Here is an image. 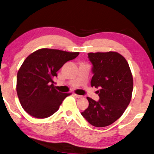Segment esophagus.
<instances>
[{
  "instance_id": "esophagus-1",
  "label": "esophagus",
  "mask_w": 154,
  "mask_h": 154,
  "mask_svg": "<svg viewBox=\"0 0 154 154\" xmlns=\"http://www.w3.org/2000/svg\"><path fill=\"white\" fill-rule=\"evenodd\" d=\"M73 95L74 96H75V97L78 98H83V96H80V95H77V94H73Z\"/></svg>"
}]
</instances>
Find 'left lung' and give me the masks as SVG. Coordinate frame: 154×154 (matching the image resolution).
<instances>
[{"label": "left lung", "mask_w": 154, "mask_h": 154, "mask_svg": "<svg viewBox=\"0 0 154 154\" xmlns=\"http://www.w3.org/2000/svg\"><path fill=\"white\" fill-rule=\"evenodd\" d=\"M93 75L91 85L98 91L99 100L87 97L88 107L81 113L96 127L109 126L120 118L131 99L133 76L128 62L116 52L89 53Z\"/></svg>", "instance_id": "8db88e82"}]
</instances>
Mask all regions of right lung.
<instances>
[{
    "label": "right lung",
    "mask_w": 154,
    "mask_h": 154,
    "mask_svg": "<svg viewBox=\"0 0 154 154\" xmlns=\"http://www.w3.org/2000/svg\"><path fill=\"white\" fill-rule=\"evenodd\" d=\"M79 55V52L48 48L30 54L17 74L16 91L23 109L37 119L48 118L56 113L70 94L57 91L53 79L66 62Z\"/></svg>",
    "instance_id": "add662e5"
}]
</instances>
